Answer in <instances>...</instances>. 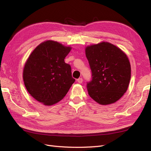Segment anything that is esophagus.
Masks as SVG:
<instances>
[{
    "label": "esophagus",
    "instance_id": "esophagus-1",
    "mask_svg": "<svg viewBox=\"0 0 151 151\" xmlns=\"http://www.w3.org/2000/svg\"><path fill=\"white\" fill-rule=\"evenodd\" d=\"M83 78H79L78 79H77V82H78V83H80V84H81L82 83H83Z\"/></svg>",
    "mask_w": 151,
    "mask_h": 151
}]
</instances>
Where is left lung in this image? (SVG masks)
Segmentation results:
<instances>
[{
	"label": "left lung",
	"mask_w": 151,
	"mask_h": 151,
	"mask_svg": "<svg viewBox=\"0 0 151 151\" xmlns=\"http://www.w3.org/2000/svg\"><path fill=\"white\" fill-rule=\"evenodd\" d=\"M92 72L87 83L90 97L100 104L115 103L125 93L131 77L130 63L121 49L108 42L92 45L85 49Z\"/></svg>",
	"instance_id": "left-lung-1"
}]
</instances>
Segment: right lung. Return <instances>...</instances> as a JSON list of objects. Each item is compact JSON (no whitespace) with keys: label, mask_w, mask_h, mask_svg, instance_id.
<instances>
[{"label":"right lung","mask_w":151,"mask_h":151,"mask_svg":"<svg viewBox=\"0 0 151 151\" xmlns=\"http://www.w3.org/2000/svg\"><path fill=\"white\" fill-rule=\"evenodd\" d=\"M71 47L48 40L31 53L23 70L28 93L38 101L50 106L65 96L75 79L71 67L64 61Z\"/></svg>","instance_id":"obj_1"}]
</instances>
